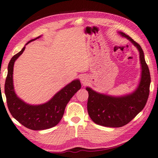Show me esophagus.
<instances>
[{
    "instance_id": "esophagus-1",
    "label": "esophagus",
    "mask_w": 158,
    "mask_h": 158,
    "mask_svg": "<svg viewBox=\"0 0 158 158\" xmlns=\"http://www.w3.org/2000/svg\"><path fill=\"white\" fill-rule=\"evenodd\" d=\"M81 81L83 84H86L87 83V81H88V79H87V77L86 76L83 75V76H81Z\"/></svg>"
}]
</instances>
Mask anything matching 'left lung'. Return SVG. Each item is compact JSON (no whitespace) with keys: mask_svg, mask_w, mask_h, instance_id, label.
<instances>
[{"mask_svg":"<svg viewBox=\"0 0 158 158\" xmlns=\"http://www.w3.org/2000/svg\"><path fill=\"white\" fill-rule=\"evenodd\" d=\"M133 44L139 52L141 66V79L136 89L131 94L112 96L101 94L86 87L89 92L87 110L95 123L104 127H121L131 122L146 106L149 96L151 75L141 46L128 35L118 31Z\"/></svg>","mask_w":158,"mask_h":158,"instance_id":"8db88e82","label":"left lung"}]
</instances>
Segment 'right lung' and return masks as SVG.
<instances>
[{
  "instance_id": "1",
  "label": "right lung",
  "mask_w": 158,
  "mask_h": 158,
  "mask_svg": "<svg viewBox=\"0 0 158 158\" xmlns=\"http://www.w3.org/2000/svg\"><path fill=\"white\" fill-rule=\"evenodd\" d=\"M41 36L31 40L25 46ZM25 46L21 51L12 57L7 67V75L5 83L7 107L12 116L27 128L37 131L52 128L61 120L67 104L81 89V83L79 79L74 80L44 104L31 105L22 101L15 91L13 67L15 62L25 50Z\"/></svg>"
}]
</instances>
